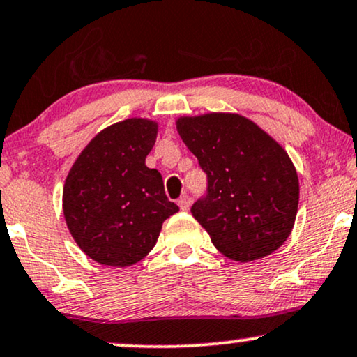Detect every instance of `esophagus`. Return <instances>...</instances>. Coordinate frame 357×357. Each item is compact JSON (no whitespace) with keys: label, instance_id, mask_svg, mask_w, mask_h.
<instances>
[{"label":"esophagus","instance_id":"esophagus-1","mask_svg":"<svg viewBox=\"0 0 357 357\" xmlns=\"http://www.w3.org/2000/svg\"><path fill=\"white\" fill-rule=\"evenodd\" d=\"M178 206H179V208H181V211H184V212L189 211V207H191V197H189V196H186V194H184V196L179 197Z\"/></svg>","mask_w":357,"mask_h":357}]
</instances>
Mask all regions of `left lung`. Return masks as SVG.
I'll use <instances>...</instances> for the list:
<instances>
[{"mask_svg": "<svg viewBox=\"0 0 357 357\" xmlns=\"http://www.w3.org/2000/svg\"><path fill=\"white\" fill-rule=\"evenodd\" d=\"M178 132L204 173L207 189L191 212L227 258H264L291 235L298 178L278 142L238 114L181 117Z\"/></svg>", "mask_w": 357, "mask_h": 357, "instance_id": "left-lung-1", "label": "left lung"}]
</instances>
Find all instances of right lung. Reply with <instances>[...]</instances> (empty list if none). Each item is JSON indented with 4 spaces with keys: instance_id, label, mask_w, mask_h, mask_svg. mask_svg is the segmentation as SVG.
<instances>
[{
    "instance_id": "right-lung-1",
    "label": "right lung",
    "mask_w": 357,
    "mask_h": 357,
    "mask_svg": "<svg viewBox=\"0 0 357 357\" xmlns=\"http://www.w3.org/2000/svg\"><path fill=\"white\" fill-rule=\"evenodd\" d=\"M156 123L127 119L89 142L66 176L63 213L76 245L98 263L126 268L144 259L161 225L179 211L163 178L145 165Z\"/></svg>"
}]
</instances>
